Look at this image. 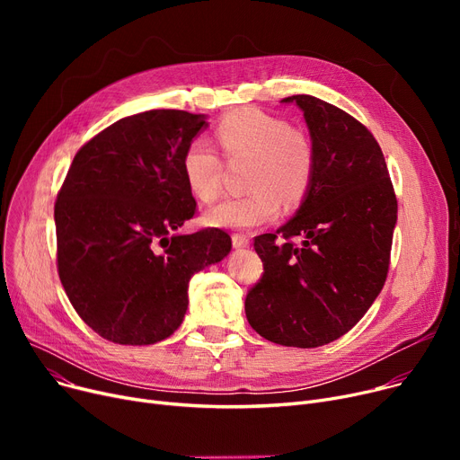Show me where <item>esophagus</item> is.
Returning <instances> with one entry per match:
<instances>
[{
  "label": "esophagus",
  "instance_id": "1",
  "mask_svg": "<svg viewBox=\"0 0 460 460\" xmlns=\"http://www.w3.org/2000/svg\"><path fill=\"white\" fill-rule=\"evenodd\" d=\"M233 240V246L234 248H248L250 246V236L248 234H240V233H234L231 236Z\"/></svg>",
  "mask_w": 460,
  "mask_h": 460
}]
</instances>
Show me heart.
I'll return each mask as SVG.
<instances>
[{"instance_id": "1", "label": "heart", "mask_w": 460, "mask_h": 460, "mask_svg": "<svg viewBox=\"0 0 460 460\" xmlns=\"http://www.w3.org/2000/svg\"><path fill=\"white\" fill-rule=\"evenodd\" d=\"M216 139L227 160L250 158L248 193L212 207L205 222L224 229H252L272 222L281 201L298 205L315 177V147L285 119L257 108H240L216 125ZM224 165L212 145L191 139L181 156V173L193 198L212 203L222 190Z\"/></svg>"}]
</instances>
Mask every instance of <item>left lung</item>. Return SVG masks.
<instances>
[{"label": "left lung", "instance_id": "left-lung-1", "mask_svg": "<svg viewBox=\"0 0 460 460\" xmlns=\"http://www.w3.org/2000/svg\"><path fill=\"white\" fill-rule=\"evenodd\" d=\"M283 102L304 111L315 177L293 220L255 236L264 272L244 307L264 340L315 349L345 335L382 291L397 198L380 145L358 119L311 94Z\"/></svg>", "mask_w": 460, "mask_h": 460}]
</instances>
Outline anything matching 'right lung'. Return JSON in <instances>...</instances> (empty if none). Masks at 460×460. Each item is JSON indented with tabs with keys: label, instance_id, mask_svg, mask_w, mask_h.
I'll list each match as a JSON object with an SVG mask.
<instances>
[{
	"label": "right lung",
	"instance_id": "add662e5",
	"mask_svg": "<svg viewBox=\"0 0 460 460\" xmlns=\"http://www.w3.org/2000/svg\"><path fill=\"white\" fill-rule=\"evenodd\" d=\"M205 115L151 110L119 119L72 160L54 217L58 272L82 321L119 345L172 335L188 307V283L231 252L216 227L175 231L196 214L181 156Z\"/></svg>",
	"mask_w": 460,
	"mask_h": 460
}]
</instances>
